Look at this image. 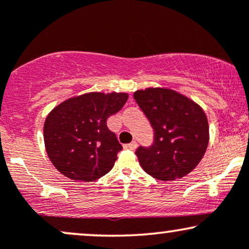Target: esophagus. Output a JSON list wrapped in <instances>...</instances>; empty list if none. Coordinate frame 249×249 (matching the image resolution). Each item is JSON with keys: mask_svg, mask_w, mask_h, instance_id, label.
I'll list each match as a JSON object with an SVG mask.
<instances>
[{"mask_svg": "<svg viewBox=\"0 0 249 249\" xmlns=\"http://www.w3.org/2000/svg\"><path fill=\"white\" fill-rule=\"evenodd\" d=\"M124 148H126V150H136L137 148V142H130V144H125L124 145Z\"/></svg>", "mask_w": 249, "mask_h": 249, "instance_id": "1", "label": "esophagus"}]
</instances>
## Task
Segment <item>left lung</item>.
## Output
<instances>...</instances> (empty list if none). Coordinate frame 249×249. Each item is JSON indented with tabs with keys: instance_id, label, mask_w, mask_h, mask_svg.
I'll return each instance as SVG.
<instances>
[{
	"instance_id": "1",
	"label": "left lung",
	"mask_w": 249,
	"mask_h": 249,
	"mask_svg": "<svg viewBox=\"0 0 249 249\" xmlns=\"http://www.w3.org/2000/svg\"><path fill=\"white\" fill-rule=\"evenodd\" d=\"M154 131L150 147H138L142 170L153 178L171 181L192 172L210 141L205 111L188 97L167 88H147L133 93Z\"/></svg>"
}]
</instances>
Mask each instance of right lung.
Instances as JSON below:
<instances>
[{"instance_id":"obj_1","label":"right lung","mask_w":249,"mask_h":249,"mask_svg":"<svg viewBox=\"0 0 249 249\" xmlns=\"http://www.w3.org/2000/svg\"><path fill=\"white\" fill-rule=\"evenodd\" d=\"M125 92H89L62 102L44 122L48 157L63 176L93 181L110 172L122 151L107 121L124 107Z\"/></svg>"}]
</instances>
